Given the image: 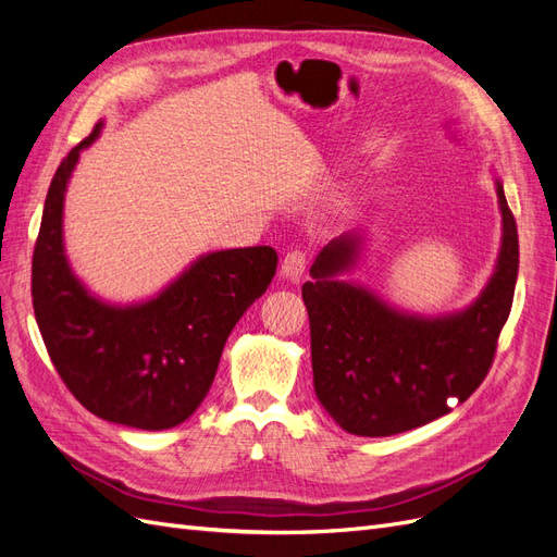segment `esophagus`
Returning a JSON list of instances; mask_svg holds the SVG:
<instances>
[{"mask_svg":"<svg viewBox=\"0 0 557 557\" xmlns=\"http://www.w3.org/2000/svg\"><path fill=\"white\" fill-rule=\"evenodd\" d=\"M307 262H309V258H307L305 250H290L281 262V276L297 281L301 274H305Z\"/></svg>","mask_w":557,"mask_h":557,"instance_id":"34e87169","label":"esophagus"}]
</instances>
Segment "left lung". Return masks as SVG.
I'll return each mask as SVG.
<instances>
[{
  "instance_id": "obj_1",
  "label": "left lung",
  "mask_w": 557,
  "mask_h": 557,
  "mask_svg": "<svg viewBox=\"0 0 557 557\" xmlns=\"http://www.w3.org/2000/svg\"><path fill=\"white\" fill-rule=\"evenodd\" d=\"M502 246L491 281L462 311L420 315L387 305L374 290L344 281L364 250L346 232L318 252L301 297L311 323L313 391L350 434L391 436L420 428L462 404L493 364L518 278V230L495 181Z\"/></svg>"
}]
</instances>
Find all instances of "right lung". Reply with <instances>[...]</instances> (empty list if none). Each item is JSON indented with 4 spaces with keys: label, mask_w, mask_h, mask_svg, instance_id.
I'll list each match as a JSON object with an SVG mask.
<instances>
[{
    "label": "right lung",
    "mask_w": 557,
    "mask_h": 557,
    "mask_svg": "<svg viewBox=\"0 0 557 557\" xmlns=\"http://www.w3.org/2000/svg\"><path fill=\"white\" fill-rule=\"evenodd\" d=\"M99 121L62 160L46 195L32 258V305L50 360L70 393L97 418L170 430L207 397L230 332L264 295L278 256L269 246L199 256L156 297L111 305L95 297L64 252V193Z\"/></svg>",
    "instance_id": "add662e5"
}]
</instances>
